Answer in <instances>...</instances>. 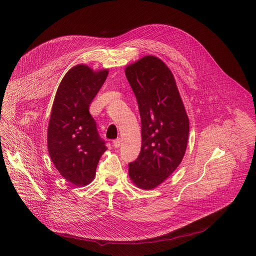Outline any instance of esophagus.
Wrapping results in <instances>:
<instances>
[{
  "label": "esophagus",
  "instance_id": "1",
  "mask_svg": "<svg viewBox=\"0 0 256 256\" xmlns=\"http://www.w3.org/2000/svg\"><path fill=\"white\" fill-rule=\"evenodd\" d=\"M112 144L114 146V148H120V144H122V140L120 138H116V140H114L112 142Z\"/></svg>",
  "mask_w": 256,
  "mask_h": 256
}]
</instances>
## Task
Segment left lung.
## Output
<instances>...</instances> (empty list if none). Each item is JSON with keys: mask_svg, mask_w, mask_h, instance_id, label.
Instances as JSON below:
<instances>
[{"mask_svg": "<svg viewBox=\"0 0 256 256\" xmlns=\"http://www.w3.org/2000/svg\"><path fill=\"white\" fill-rule=\"evenodd\" d=\"M136 97L142 120V148L128 164L132 184L144 190L159 186L184 157L190 120L176 81L167 64L144 56L124 68Z\"/></svg>", "mask_w": 256, "mask_h": 256, "instance_id": "left-lung-1", "label": "left lung"}]
</instances>
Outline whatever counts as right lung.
I'll return each mask as SVG.
<instances>
[{"mask_svg":"<svg viewBox=\"0 0 256 256\" xmlns=\"http://www.w3.org/2000/svg\"><path fill=\"white\" fill-rule=\"evenodd\" d=\"M108 72V68L94 70L84 64L70 68L54 100L48 128V153L60 174L78 188L94 179L97 164L107 150L89 106Z\"/></svg>","mask_w":256,"mask_h":256,"instance_id":"add662e5","label":"right lung"}]
</instances>
